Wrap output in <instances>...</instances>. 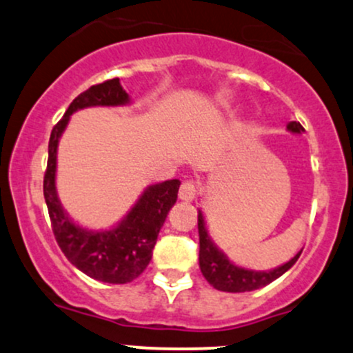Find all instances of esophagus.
<instances>
[{
  "mask_svg": "<svg viewBox=\"0 0 353 353\" xmlns=\"http://www.w3.org/2000/svg\"><path fill=\"white\" fill-rule=\"evenodd\" d=\"M196 196H197V182L192 179H188V181L182 182L181 188H179L181 199L189 202V201H192Z\"/></svg>",
  "mask_w": 353,
  "mask_h": 353,
  "instance_id": "34e87169",
  "label": "esophagus"
}]
</instances>
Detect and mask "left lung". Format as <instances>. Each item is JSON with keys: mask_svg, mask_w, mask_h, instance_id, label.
Wrapping results in <instances>:
<instances>
[{"mask_svg": "<svg viewBox=\"0 0 353 353\" xmlns=\"http://www.w3.org/2000/svg\"><path fill=\"white\" fill-rule=\"evenodd\" d=\"M287 129L292 132H297V134L303 132L302 124L297 123V121L289 123ZM197 229H199L201 272L214 289L222 290V292H250V290L265 287L267 283L274 282L275 279L281 277L283 272H287V270L297 262L299 255L302 252L301 250L292 261L277 267V269L269 270V272H255V270H247L242 269V267L234 265L232 262H230L229 259L212 244V241H210V237L208 236V229H205V222L204 217H202V212H199V216H197Z\"/></svg>", "mask_w": 353, "mask_h": 353, "instance_id": "obj_1", "label": "left lung"}]
</instances>
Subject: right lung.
<instances>
[{"label": "right lung", "instance_id": "add662e5", "mask_svg": "<svg viewBox=\"0 0 353 353\" xmlns=\"http://www.w3.org/2000/svg\"><path fill=\"white\" fill-rule=\"evenodd\" d=\"M128 101V92L117 78L94 84L81 92L52 128L43 181L52 232L63 254L81 272L108 283L132 282L144 272L152 259L157 234L163 228L169 209L176 204L181 182L171 179L151 185L144 190L141 199L121 224L104 232H92L70 221L61 208L54 185L56 149L61 132L66 128L72 112L89 106H119Z\"/></svg>", "mask_w": 353, "mask_h": 353}]
</instances>
